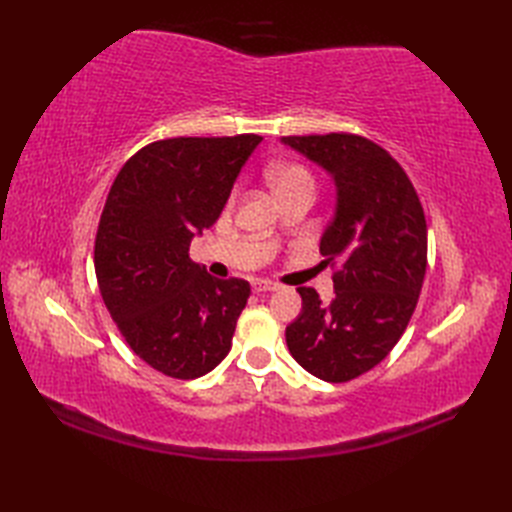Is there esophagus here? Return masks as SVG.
Segmentation results:
<instances>
[{
    "label": "esophagus",
    "instance_id": "obj_1",
    "mask_svg": "<svg viewBox=\"0 0 512 512\" xmlns=\"http://www.w3.org/2000/svg\"><path fill=\"white\" fill-rule=\"evenodd\" d=\"M252 286H254V292H275V290L282 288L280 284L269 282V280H256Z\"/></svg>",
    "mask_w": 512,
    "mask_h": 512
}]
</instances>
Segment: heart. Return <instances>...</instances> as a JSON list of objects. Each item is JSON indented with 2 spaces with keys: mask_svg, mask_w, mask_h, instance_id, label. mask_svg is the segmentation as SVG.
Masks as SVG:
<instances>
[{
  "mask_svg": "<svg viewBox=\"0 0 512 512\" xmlns=\"http://www.w3.org/2000/svg\"><path fill=\"white\" fill-rule=\"evenodd\" d=\"M269 183L275 194H284L288 190H316V181L312 177V173L301 164H280L273 166L269 173Z\"/></svg>",
  "mask_w": 512,
  "mask_h": 512,
  "instance_id": "heart-1",
  "label": "heart"
}]
</instances>
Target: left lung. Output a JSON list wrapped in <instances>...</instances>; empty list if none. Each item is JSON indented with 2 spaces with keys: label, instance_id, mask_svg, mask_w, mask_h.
<instances>
[{
  "label": "left lung",
  "instance_id": "1",
  "mask_svg": "<svg viewBox=\"0 0 512 512\" xmlns=\"http://www.w3.org/2000/svg\"><path fill=\"white\" fill-rule=\"evenodd\" d=\"M327 168L337 207L320 254L331 265L335 297L297 288L303 312L286 327V344L303 369L327 382L359 378L386 359L404 335L427 269V222L406 170L359 134L284 136Z\"/></svg>",
  "mask_w": 512,
  "mask_h": 512
}]
</instances>
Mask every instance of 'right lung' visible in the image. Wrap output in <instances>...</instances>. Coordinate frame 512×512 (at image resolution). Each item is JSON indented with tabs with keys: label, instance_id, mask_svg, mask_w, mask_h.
<instances>
[{
	"label": "right lung",
	"instance_id": "right-lung-1",
	"mask_svg": "<svg viewBox=\"0 0 512 512\" xmlns=\"http://www.w3.org/2000/svg\"><path fill=\"white\" fill-rule=\"evenodd\" d=\"M258 134L177 136L149 143L121 166L100 215L94 265L100 294L138 359L194 380L230 350L250 299L245 280H218L190 258L213 226Z\"/></svg>",
	"mask_w": 512,
	"mask_h": 512
}]
</instances>
